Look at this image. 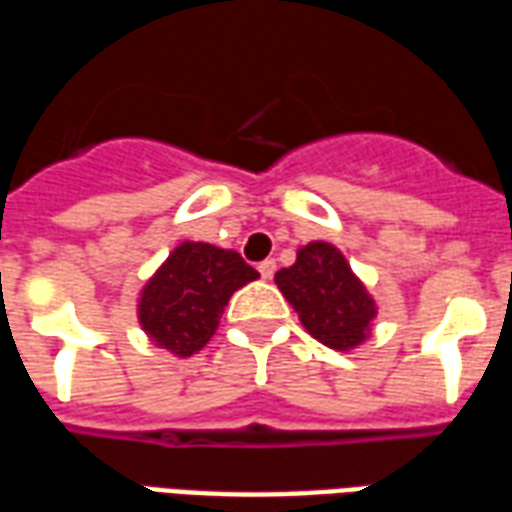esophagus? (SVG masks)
I'll use <instances>...</instances> for the list:
<instances>
[{
  "instance_id": "34e87169",
  "label": "esophagus",
  "mask_w": 512,
  "mask_h": 512,
  "mask_svg": "<svg viewBox=\"0 0 512 512\" xmlns=\"http://www.w3.org/2000/svg\"><path fill=\"white\" fill-rule=\"evenodd\" d=\"M257 271H260V277L263 279H271L274 277V271H277V263H274V260H263V263L257 266Z\"/></svg>"
}]
</instances>
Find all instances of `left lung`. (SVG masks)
Here are the masks:
<instances>
[{
	"label": "left lung",
	"instance_id": "left-lung-1",
	"mask_svg": "<svg viewBox=\"0 0 512 512\" xmlns=\"http://www.w3.org/2000/svg\"><path fill=\"white\" fill-rule=\"evenodd\" d=\"M274 282L318 343L351 351L367 340L376 301L337 246L326 241L301 246L296 263L277 271Z\"/></svg>",
	"mask_w": 512,
	"mask_h": 512
}]
</instances>
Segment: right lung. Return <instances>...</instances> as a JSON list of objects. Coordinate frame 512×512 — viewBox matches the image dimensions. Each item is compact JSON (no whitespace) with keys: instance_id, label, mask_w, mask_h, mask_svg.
Listing matches in <instances>:
<instances>
[{"instance_id":"1","label":"right lung","mask_w":512,"mask_h":512,"mask_svg":"<svg viewBox=\"0 0 512 512\" xmlns=\"http://www.w3.org/2000/svg\"><path fill=\"white\" fill-rule=\"evenodd\" d=\"M257 277L233 249L183 241L139 293V326L169 354H197L216 332L230 296Z\"/></svg>"}]
</instances>
